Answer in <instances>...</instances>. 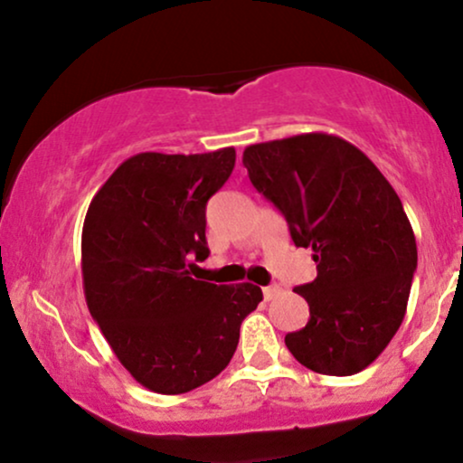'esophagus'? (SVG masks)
<instances>
[{
  "label": "esophagus",
  "mask_w": 463,
  "mask_h": 463,
  "mask_svg": "<svg viewBox=\"0 0 463 463\" xmlns=\"http://www.w3.org/2000/svg\"><path fill=\"white\" fill-rule=\"evenodd\" d=\"M280 291H283V287L280 285H268V287H263V296H265V300H272V298H276V296L280 294Z\"/></svg>",
  "instance_id": "34e87169"
}]
</instances>
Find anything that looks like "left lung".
I'll return each mask as SVG.
<instances>
[{"label":"left lung","instance_id":"obj_1","mask_svg":"<svg viewBox=\"0 0 463 463\" xmlns=\"http://www.w3.org/2000/svg\"><path fill=\"white\" fill-rule=\"evenodd\" d=\"M243 167L317 263L294 289L309 322L285 335L289 353L320 374L368 368L402 324L418 265L401 198L359 147L324 132L248 146Z\"/></svg>","mask_w":463,"mask_h":463}]
</instances>
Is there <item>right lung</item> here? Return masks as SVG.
I'll return each mask as SVG.
<instances>
[{"mask_svg": "<svg viewBox=\"0 0 463 463\" xmlns=\"http://www.w3.org/2000/svg\"><path fill=\"white\" fill-rule=\"evenodd\" d=\"M232 167L235 147L141 152L115 169L84 217L89 311L132 379L156 394L215 379L235 354L243 317L263 300L261 287L213 285L187 269L191 254L209 257L206 202Z\"/></svg>", "mask_w": 463, "mask_h": 463, "instance_id": "obj_1", "label": "right lung"}]
</instances>
